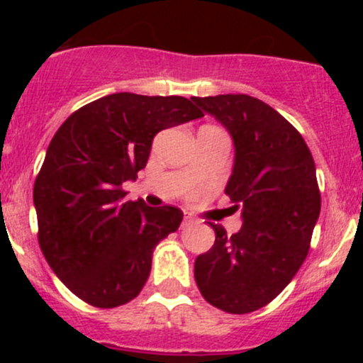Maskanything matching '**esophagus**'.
<instances>
[{"label":"esophagus","instance_id":"1","mask_svg":"<svg viewBox=\"0 0 363 363\" xmlns=\"http://www.w3.org/2000/svg\"><path fill=\"white\" fill-rule=\"evenodd\" d=\"M193 221H195V219H193V216L184 214V219H182V226H189V225H193Z\"/></svg>","mask_w":363,"mask_h":363}]
</instances>
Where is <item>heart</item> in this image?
<instances>
[{
	"mask_svg": "<svg viewBox=\"0 0 363 363\" xmlns=\"http://www.w3.org/2000/svg\"><path fill=\"white\" fill-rule=\"evenodd\" d=\"M188 195L191 196V199H195V196H200V195H202V191H199V189H191V191H189Z\"/></svg>",
	"mask_w": 363,
	"mask_h": 363,
	"instance_id": "1",
	"label": "heart"
}]
</instances>
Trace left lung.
I'll use <instances>...</instances> for the list:
<instances>
[{
  "label": "left lung",
  "instance_id": "left-lung-1",
  "mask_svg": "<svg viewBox=\"0 0 363 363\" xmlns=\"http://www.w3.org/2000/svg\"><path fill=\"white\" fill-rule=\"evenodd\" d=\"M230 131L235 164L225 193L242 208V228L195 262V281L211 306L246 314L272 302L302 267L321 208L313 155L279 112L247 94L193 98Z\"/></svg>",
  "mask_w": 363,
  "mask_h": 363
}]
</instances>
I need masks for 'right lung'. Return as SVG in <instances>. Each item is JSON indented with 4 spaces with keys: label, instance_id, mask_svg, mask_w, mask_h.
Wrapping results in <instances>:
<instances>
[{
    "label": "right lung",
    "instance_id": "1",
    "mask_svg": "<svg viewBox=\"0 0 363 363\" xmlns=\"http://www.w3.org/2000/svg\"><path fill=\"white\" fill-rule=\"evenodd\" d=\"M199 117L188 98L116 93L73 112L50 140L33 189L38 244L54 274L89 306L133 300L155 247L181 225L177 207L126 202L123 184L147 164L161 130Z\"/></svg>",
    "mask_w": 363,
    "mask_h": 363
}]
</instances>
